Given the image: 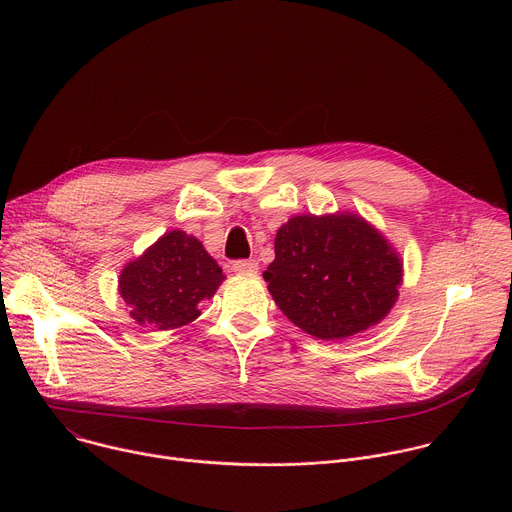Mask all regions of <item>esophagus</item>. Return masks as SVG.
I'll return each instance as SVG.
<instances>
[{
    "label": "esophagus",
    "mask_w": 512,
    "mask_h": 512,
    "mask_svg": "<svg viewBox=\"0 0 512 512\" xmlns=\"http://www.w3.org/2000/svg\"><path fill=\"white\" fill-rule=\"evenodd\" d=\"M233 271L239 275H255L259 271V263L255 259H239L233 263Z\"/></svg>",
    "instance_id": "esophagus-1"
}]
</instances>
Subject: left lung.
<instances>
[{"mask_svg": "<svg viewBox=\"0 0 512 512\" xmlns=\"http://www.w3.org/2000/svg\"><path fill=\"white\" fill-rule=\"evenodd\" d=\"M263 277L289 322L314 338L342 340L393 310L403 261L356 212L298 214L279 227L275 259Z\"/></svg>", "mask_w": 512, "mask_h": 512, "instance_id": "1", "label": "left lung"}]
</instances>
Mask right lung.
I'll return each mask as SVG.
<instances>
[{"label":"right lung","mask_w":512,"mask_h":512,"mask_svg":"<svg viewBox=\"0 0 512 512\" xmlns=\"http://www.w3.org/2000/svg\"><path fill=\"white\" fill-rule=\"evenodd\" d=\"M223 279L204 245L174 229L123 265L119 296L135 324L176 330L200 316V304L216 294Z\"/></svg>","instance_id":"right-lung-1"}]
</instances>
